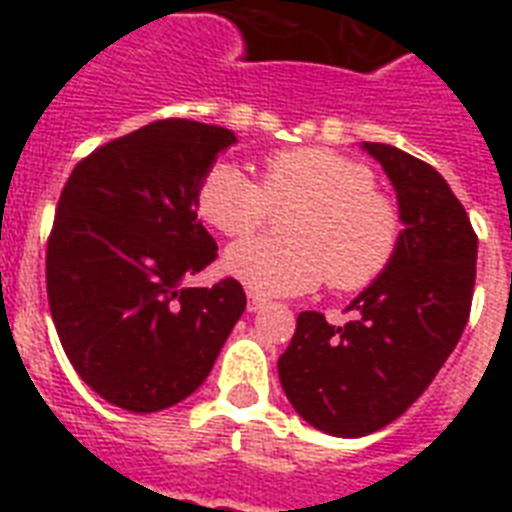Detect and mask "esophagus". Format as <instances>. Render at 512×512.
Returning a JSON list of instances; mask_svg holds the SVG:
<instances>
[{
  "mask_svg": "<svg viewBox=\"0 0 512 512\" xmlns=\"http://www.w3.org/2000/svg\"><path fill=\"white\" fill-rule=\"evenodd\" d=\"M265 308V300L260 295H255V292H249L247 297V311L249 313H257V311H263Z\"/></svg>",
  "mask_w": 512,
  "mask_h": 512,
  "instance_id": "obj_1",
  "label": "esophagus"
}]
</instances>
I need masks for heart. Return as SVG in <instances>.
<instances>
[{"label": "heart", "mask_w": 512, "mask_h": 512, "mask_svg": "<svg viewBox=\"0 0 512 512\" xmlns=\"http://www.w3.org/2000/svg\"><path fill=\"white\" fill-rule=\"evenodd\" d=\"M289 217L292 239H249L225 252V271L257 295L311 292L329 276L335 289H361L390 265L401 215L374 188L364 162L321 146L276 151L260 183L239 164L215 162L196 188V212L228 239L257 231L273 207L300 204Z\"/></svg>", "instance_id": "1"}]
</instances>
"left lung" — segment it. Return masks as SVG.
Returning a JSON list of instances; mask_svg holds the SVG:
<instances>
[{"instance_id": "8db88e82", "label": "left lung", "mask_w": 512, "mask_h": 512, "mask_svg": "<svg viewBox=\"0 0 512 512\" xmlns=\"http://www.w3.org/2000/svg\"><path fill=\"white\" fill-rule=\"evenodd\" d=\"M396 188L404 223L390 265L332 327L303 311L279 358L289 404L329 436L385 428L428 390L468 324L478 236L449 183L430 164L385 143H364Z\"/></svg>"}]
</instances>
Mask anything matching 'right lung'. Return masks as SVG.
I'll return each mask as SVG.
<instances>
[{
    "instance_id": "1",
    "label": "right lung",
    "mask_w": 512,
    "mask_h": 512,
    "mask_svg": "<svg viewBox=\"0 0 512 512\" xmlns=\"http://www.w3.org/2000/svg\"><path fill=\"white\" fill-rule=\"evenodd\" d=\"M236 135L162 119L95 148L60 193L47 300L76 374L108 404L159 412L207 380L247 308L236 279L185 287L217 257L196 188Z\"/></svg>"
}]
</instances>
